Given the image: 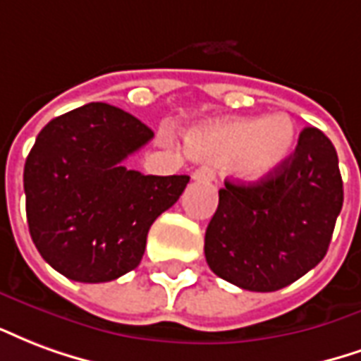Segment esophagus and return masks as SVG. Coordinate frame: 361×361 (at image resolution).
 I'll use <instances>...</instances> for the list:
<instances>
[{
	"label": "esophagus",
	"instance_id": "34e87169",
	"mask_svg": "<svg viewBox=\"0 0 361 361\" xmlns=\"http://www.w3.org/2000/svg\"><path fill=\"white\" fill-rule=\"evenodd\" d=\"M192 178L194 180H213L215 178V171L209 169V167H200L192 173Z\"/></svg>",
	"mask_w": 361,
	"mask_h": 361
}]
</instances>
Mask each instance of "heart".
I'll list each match as a JSON object with an SVG mask.
<instances>
[{
  "mask_svg": "<svg viewBox=\"0 0 361 361\" xmlns=\"http://www.w3.org/2000/svg\"><path fill=\"white\" fill-rule=\"evenodd\" d=\"M296 126L286 113L265 119H233L200 126L188 136L192 155L213 163H235L242 180H264L290 157Z\"/></svg>",
  "mask_w": 361,
  "mask_h": 361,
  "instance_id": "heart-1",
  "label": "heart"
}]
</instances>
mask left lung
<instances>
[{
  "label": "left lung",
  "instance_id": "8db88e82",
  "mask_svg": "<svg viewBox=\"0 0 361 361\" xmlns=\"http://www.w3.org/2000/svg\"><path fill=\"white\" fill-rule=\"evenodd\" d=\"M343 200L335 146L307 126L273 175L221 188L206 231L209 269L244 290L290 285L325 257Z\"/></svg>",
  "mask_w": 361,
  "mask_h": 361
}]
</instances>
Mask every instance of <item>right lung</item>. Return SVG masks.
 I'll use <instances>...</instances> for the list:
<instances>
[{"label": "right lung", "mask_w": 361, "mask_h": 361, "mask_svg": "<svg viewBox=\"0 0 361 361\" xmlns=\"http://www.w3.org/2000/svg\"><path fill=\"white\" fill-rule=\"evenodd\" d=\"M152 128L109 104L49 121L25 163L26 219L40 256L71 281L107 283L138 267L148 231L188 175L155 177L123 161Z\"/></svg>", "instance_id": "obj_1"}]
</instances>
